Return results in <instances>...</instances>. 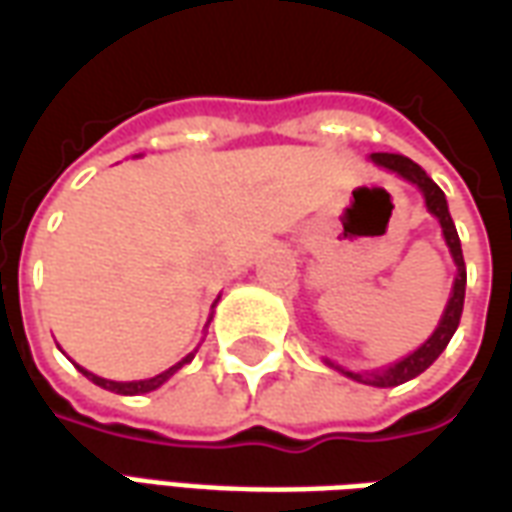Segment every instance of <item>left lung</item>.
Here are the masks:
<instances>
[{"instance_id":"left-lung-1","label":"left lung","mask_w":512,"mask_h":512,"mask_svg":"<svg viewBox=\"0 0 512 512\" xmlns=\"http://www.w3.org/2000/svg\"><path fill=\"white\" fill-rule=\"evenodd\" d=\"M372 159L383 165V168L394 170V173H400L402 179L413 181L419 190L424 192V201H427V209L438 217V223L444 228V239H447L449 250H452V259L458 264V275H455V286H452V297H449L447 311H444V317L438 322L436 333L427 339V342L411 353L408 358H402L400 364L389 366L386 372H344L347 378L358 380V383H366V386H380V389H389V386H400L405 380L416 378V375H422L427 366L436 361L438 355L447 350L449 339H452V333L458 331L460 325V314H463V297H466V262H463V250H460V239H458V228L452 223V217H449L447 209V198H444V192L438 187L436 181L430 179L427 173H424L413 159L400 157V154H372Z\"/></svg>"}]
</instances>
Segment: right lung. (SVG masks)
Segmentation results:
<instances>
[{
  "label": "right lung",
  "mask_w": 512,
  "mask_h": 512,
  "mask_svg": "<svg viewBox=\"0 0 512 512\" xmlns=\"http://www.w3.org/2000/svg\"><path fill=\"white\" fill-rule=\"evenodd\" d=\"M190 358L192 355H187L181 364L170 366L168 372H162V375H154V378H148V380H132V383H115V380H104V378H99V375L88 372V369H82V366H79V372H82V375H85L88 380H93L96 386H101V389H107V391H115V394H146V391L159 389V386H162V383H165V380H168L170 375L176 372V369H181V366L187 364Z\"/></svg>",
  "instance_id": "obj_1"
}]
</instances>
